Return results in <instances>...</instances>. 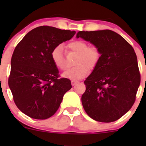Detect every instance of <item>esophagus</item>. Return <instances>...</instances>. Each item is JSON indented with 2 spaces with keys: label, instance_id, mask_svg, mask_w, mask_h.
<instances>
[{
  "label": "esophagus",
  "instance_id": "obj_1",
  "mask_svg": "<svg viewBox=\"0 0 146 146\" xmlns=\"http://www.w3.org/2000/svg\"><path fill=\"white\" fill-rule=\"evenodd\" d=\"M77 83H78V81H77V80H71V84L72 86H74V85L76 84Z\"/></svg>",
  "mask_w": 146,
  "mask_h": 146
}]
</instances>
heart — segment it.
<instances>
[{"label": "heart", "mask_w": 146, "mask_h": 146, "mask_svg": "<svg viewBox=\"0 0 146 146\" xmlns=\"http://www.w3.org/2000/svg\"><path fill=\"white\" fill-rule=\"evenodd\" d=\"M67 47L78 54V57L75 62L76 66L63 73L64 78L73 80H80L88 75V68L93 69L96 67L101 56L100 50L96 46H88L86 42L83 40H74L68 43ZM51 56L57 68L61 70L66 68L62 45H58L53 48Z\"/></svg>", "instance_id": "heart-1"}]
</instances>
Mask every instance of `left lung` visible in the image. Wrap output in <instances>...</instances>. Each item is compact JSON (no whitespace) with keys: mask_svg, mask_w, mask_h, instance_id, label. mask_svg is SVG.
<instances>
[{"mask_svg":"<svg viewBox=\"0 0 146 146\" xmlns=\"http://www.w3.org/2000/svg\"><path fill=\"white\" fill-rule=\"evenodd\" d=\"M76 38L100 50L98 65L86 79L82 103L87 115L109 123L124 115L134 104L141 77L135 50L123 37L111 30L79 31Z\"/></svg>","mask_w":146,"mask_h":146,"instance_id":"1","label":"left lung"}]
</instances>
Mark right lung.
<instances>
[{
  "label": "right lung",
  "mask_w": 146,
  "mask_h": 146,
  "mask_svg": "<svg viewBox=\"0 0 146 146\" xmlns=\"http://www.w3.org/2000/svg\"><path fill=\"white\" fill-rule=\"evenodd\" d=\"M75 33L53 27H38L27 33L15 48L8 84L16 106L27 116L36 119L53 116L64 95L72 88L68 79L59 78L51 53Z\"/></svg>",
  "instance_id": "obj_1"
}]
</instances>
